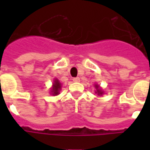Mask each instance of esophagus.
<instances>
[{
	"label": "esophagus",
	"mask_w": 150,
	"mask_h": 150,
	"mask_svg": "<svg viewBox=\"0 0 150 150\" xmlns=\"http://www.w3.org/2000/svg\"><path fill=\"white\" fill-rule=\"evenodd\" d=\"M80 80V79L79 78V77H75V78H73V81L74 82H79Z\"/></svg>",
	"instance_id": "1"
}]
</instances>
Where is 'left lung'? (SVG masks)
<instances>
[{"label":"left lung","instance_id":"left-lung-1","mask_svg":"<svg viewBox=\"0 0 150 150\" xmlns=\"http://www.w3.org/2000/svg\"><path fill=\"white\" fill-rule=\"evenodd\" d=\"M96 89H97V91H96V93H98V95L103 94V91H101V89H100V88H99V86H97V85H96Z\"/></svg>","mask_w":150,"mask_h":150}]
</instances>
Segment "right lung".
Returning <instances> with one entry per match:
<instances>
[{"mask_svg": "<svg viewBox=\"0 0 150 150\" xmlns=\"http://www.w3.org/2000/svg\"><path fill=\"white\" fill-rule=\"evenodd\" d=\"M61 88V83H59V80H54V85H53V88H52V94L54 96V95H58L59 94V89Z\"/></svg>", "mask_w": 150, "mask_h": 150, "instance_id": "right-lung-1", "label": "right lung"}]
</instances>
